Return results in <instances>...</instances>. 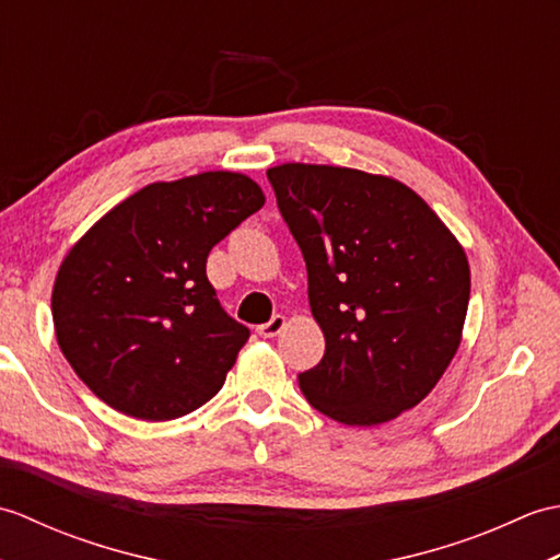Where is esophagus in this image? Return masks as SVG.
Masks as SVG:
<instances>
[{
  "label": "esophagus",
  "instance_id": "1",
  "mask_svg": "<svg viewBox=\"0 0 560 560\" xmlns=\"http://www.w3.org/2000/svg\"><path fill=\"white\" fill-rule=\"evenodd\" d=\"M283 327H287V317H283V315H273V317L269 319V323L259 325L257 331H259V337L271 339V337H277Z\"/></svg>",
  "mask_w": 560,
  "mask_h": 560
}]
</instances>
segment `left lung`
<instances>
[{
    "label": "left lung",
    "mask_w": 560,
    "mask_h": 560,
    "mask_svg": "<svg viewBox=\"0 0 560 560\" xmlns=\"http://www.w3.org/2000/svg\"><path fill=\"white\" fill-rule=\"evenodd\" d=\"M307 267L325 355L299 375L305 399L347 425L416 407L455 359L469 261L411 187L339 165L267 171Z\"/></svg>",
    "instance_id": "8db88e82"
}]
</instances>
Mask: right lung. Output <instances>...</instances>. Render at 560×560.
Segmentation results:
<instances>
[{
    "instance_id": "obj_1",
    "label": "right lung",
    "mask_w": 560,
    "mask_h": 560,
    "mask_svg": "<svg viewBox=\"0 0 560 560\" xmlns=\"http://www.w3.org/2000/svg\"><path fill=\"white\" fill-rule=\"evenodd\" d=\"M261 205L243 173L153 183L69 249L52 323L93 395L141 421L180 419L217 395L249 329L221 307L207 257Z\"/></svg>"
}]
</instances>
